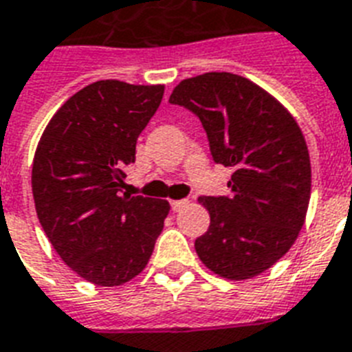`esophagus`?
I'll return each mask as SVG.
<instances>
[{
	"label": "esophagus",
	"instance_id": "obj_1",
	"mask_svg": "<svg viewBox=\"0 0 352 352\" xmlns=\"http://www.w3.org/2000/svg\"><path fill=\"white\" fill-rule=\"evenodd\" d=\"M186 204H188V201H186V199H181V201H171L170 202L171 210H173V211H181Z\"/></svg>",
	"mask_w": 352,
	"mask_h": 352
}]
</instances>
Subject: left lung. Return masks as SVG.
Returning <instances> with one entry per match:
<instances>
[{
  "label": "left lung",
  "mask_w": 352,
  "mask_h": 352,
  "mask_svg": "<svg viewBox=\"0 0 352 352\" xmlns=\"http://www.w3.org/2000/svg\"><path fill=\"white\" fill-rule=\"evenodd\" d=\"M170 102L199 117L213 162L233 168L230 195L199 199L211 221L197 255L224 278L260 275L289 251L309 206V151L298 124L275 97L230 72L184 79Z\"/></svg>",
  "instance_id": "left-lung-1"
}]
</instances>
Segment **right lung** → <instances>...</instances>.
Masks as SVG:
<instances>
[{
    "label": "right lung",
    "instance_id": "1",
    "mask_svg": "<svg viewBox=\"0 0 352 352\" xmlns=\"http://www.w3.org/2000/svg\"><path fill=\"white\" fill-rule=\"evenodd\" d=\"M164 87L107 79L72 96L37 144L32 193L48 241L77 275L121 285L148 264L170 204L122 191Z\"/></svg>",
    "mask_w": 352,
    "mask_h": 352
}]
</instances>
